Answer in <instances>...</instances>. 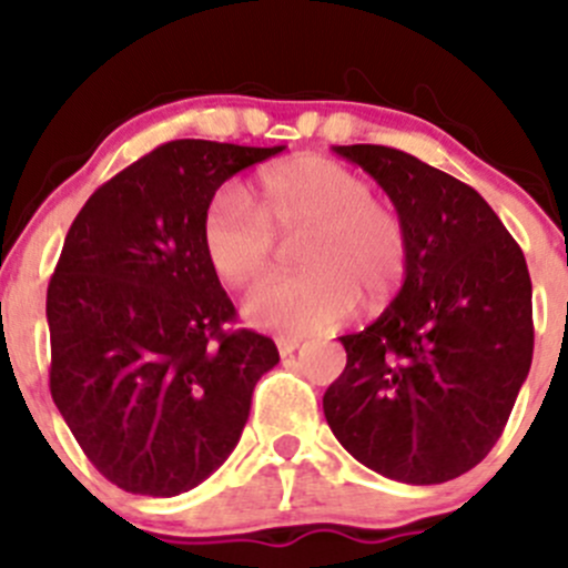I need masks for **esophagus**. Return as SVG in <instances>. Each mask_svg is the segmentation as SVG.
Wrapping results in <instances>:
<instances>
[{
  "instance_id": "esophagus-1",
  "label": "esophagus",
  "mask_w": 568,
  "mask_h": 568,
  "mask_svg": "<svg viewBox=\"0 0 568 568\" xmlns=\"http://www.w3.org/2000/svg\"><path fill=\"white\" fill-rule=\"evenodd\" d=\"M300 346H302L300 337H277V352L283 354V357H288V354H294Z\"/></svg>"
}]
</instances>
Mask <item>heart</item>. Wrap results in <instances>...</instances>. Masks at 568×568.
<instances>
[{"label": "heart", "mask_w": 568, "mask_h": 568, "mask_svg": "<svg viewBox=\"0 0 568 568\" xmlns=\"http://www.w3.org/2000/svg\"><path fill=\"white\" fill-rule=\"evenodd\" d=\"M250 200L222 189L209 200L200 242L227 285L268 272L274 236H296L305 272L255 285L242 311L250 324L280 335H313L343 324L365 302L387 300L409 266V236L393 205L371 197L363 175L332 159L291 156L255 175Z\"/></svg>", "instance_id": "b5f03b06"}]
</instances>
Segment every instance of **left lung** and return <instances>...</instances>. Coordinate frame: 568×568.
Segmentation results:
<instances>
[{"label":"left lung","instance_id":"8db88e82","mask_svg":"<svg viewBox=\"0 0 568 568\" xmlns=\"http://www.w3.org/2000/svg\"><path fill=\"white\" fill-rule=\"evenodd\" d=\"M393 200L409 236L404 285L374 324L337 341L326 387L337 443L390 480L445 484L506 428L532 359V285L523 250L484 197L385 145H335Z\"/></svg>","mask_w":568,"mask_h":568}]
</instances>
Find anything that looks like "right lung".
I'll return each instance as SVG.
<instances>
[{"instance_id":"add662e5","label":"right lung","mask_w":568,"mask_h":568,"mask_svg":"<svg viewBox=\"0 0 568 568\" xmlns=\"http://www.w3.org/2000/svg\"><path fill=\"white\" fill-rule=\"evenodd\" d=\"M283 148L159 145L95 189L68 231L45 294L51 398L84 456L131 495L203 484L280 363L272 337L225 329L236 307L200 222L227 178Z\"/></svg>"}]
</instances>
